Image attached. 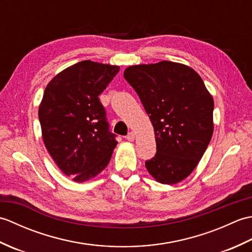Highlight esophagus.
Masks as SVG:
<instances>
[{
  "mask_svg": "<svg viewBox=\"0 0 252 252\" xmlns=\"http://www.w3.org/2000/svg\"><path fill=\"white\" fill-rule=\"evenodd\" d=\"M126 140L129 141V142H133V141H134V140H135V134H134V133L130 132L129 134L126 135Z\"/></svg>",
  "mask_w": 252,
  "mask_h": 252,
  "instance_id": "1",
  "label": "esophagus"
}]
</instances>
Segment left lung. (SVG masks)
Listing matches in <instances>:
<instances>
[{
  "label": "left lung",
  "instance_id": "obj_1",
  "mask_svg": "<svg viewBox=\"0 0 252 252\" xmlns=\"http://www.w3.org/2000/svg\"><path fill=\"white\" fill-rule=\"evenodd\" d=\"M123 76L154 126L157 153L145 162L147 171L161 184L180 183L195 170L210 143L212 95L199 74L180 63L130 66Z\"/></svg>",
  "mask_w": 252,
  "mask_h": 252
}]
</instances>
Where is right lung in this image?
<instances>
[{
    "instance_id": "obj_1",
    "label": "right lung",
    "mask_w": 252,
    "mask_h": 252,
    "mask_svg": "<svg viewBox=\"0 0 252 252\" xmlns=\"http://www.w3.org/2000/svg\"><path fill=\"white\" fill-rule=\"evenodd\" d=\"M119 69L83 61L63 69L45 88L39 106L44 145L62 172L78 183L99 174L118 144L98 95Z\"/></svg>"
}]
</instances>
